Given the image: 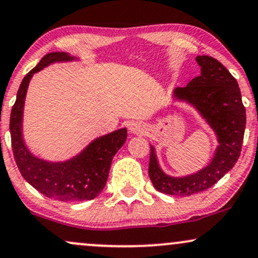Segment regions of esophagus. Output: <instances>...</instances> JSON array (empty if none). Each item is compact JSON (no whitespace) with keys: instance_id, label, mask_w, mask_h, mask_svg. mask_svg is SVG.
Listing matches in <instances>:
<instances>
[{"instance_id":"1","label":"esophagus","mask_w":258,"mask_h":258,"mask_svg":"<svg viewBox=\"0 0 258 258\" xmlns=\"http://www.w3.org/2000/svg\"><path fill=\"white\" fill-rule=\"evenodd\" d=\"M131 132L133 133H141L142 132V126L137 125V123H133L131 126Z\"/></svg>"}]
</instances>
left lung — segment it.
<instances>
[{"label":"left lung","mask_w":258,"mask_h":258,"mask_svg":"<svg viewBox=\"0 0 258 258\" xmlns=\"http://www.w3.org/2000/svg\"><path fill=\"white\" fill-rule=\"evenodd\" d=\"M197 61L201 67V75L185 87L176 88L174 94L200 111L217 133L220 147L209 166L183 178H173L162 172L152 148L149 177L160 193L189 197L206 190L232 170L240 156L246 111L238 82L217 59L198 55Z\"/></svg>","instance_id":"left-lung-1"}]
</instances>
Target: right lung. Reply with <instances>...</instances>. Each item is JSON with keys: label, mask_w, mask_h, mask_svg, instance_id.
Listing matches in <instances>:
<instances>
[{"label": "right lung", "mask_w": 258, "mask_h": 258, "mask_svg": "<svg viewBox=\"0 0 258 258\" xmlns=\"http://www.w3.org/2000/svg\"><path fill=\"white\" fill-rule=\"evenodd\" d=\"M68 53L53 52L41 59L20 84L11 111V139L14 160L20 173L44 197L59 201L92 200L104 188L111 160L127 138L126 128L119 130L93 141L80 155L65 162L43 161L26 149L22 138V117L26 90L35 73L53 61L72 60Z\"/></svg>", "instance_id": "right-lung-1"}]
</instances>
